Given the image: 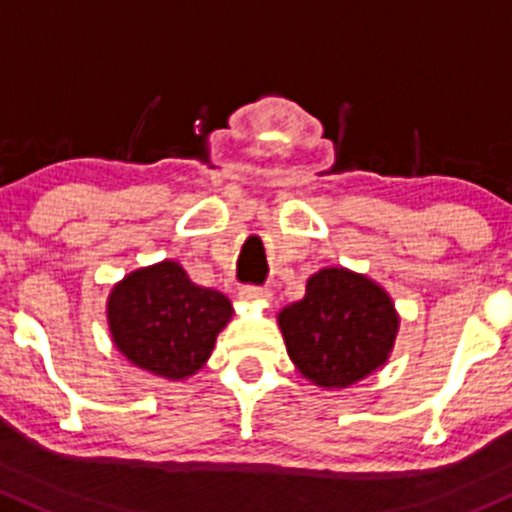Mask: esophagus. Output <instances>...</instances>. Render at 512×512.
<instances>
[{"mask_svg": "<svg viewBox=\"0 0 512 512\" xmlns=\"http://www.w3.org/2000/svg\"><path fill=\"white\" fill-rule=\"evenodd\" d=\"M239 298L244 302H256V305H266L271 300V290L261 288V285H244L239 290Z\"/></svg>", "mask_w": 512, "mask_h": 512, "instance_id": "1", "label": "esophagus"}]
</instances>
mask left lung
I'll list each match as a JSON object with an SVG mask.
<instances>
[{"instance_id": "left-lung-1", "label": "left lung", "mask_w": 512, "mask_h": 512, "mask_svg": "<svg viewBox=\"0 0 512 512\" xmlns=\"http://www.w3.org/2000/svg\"><path fill=\"white\" fill-rule=\"evenodd\" d=\"M293 364L320 388H349L388 361L400 317L386 290L361 273L322 268L305 298L280 310Z\"/></svg>"}]
</instances>
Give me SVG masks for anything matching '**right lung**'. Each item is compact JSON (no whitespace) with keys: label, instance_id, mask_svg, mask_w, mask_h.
<instances>
[{"label":"right lung","instance_id":"add662e5","mask_svg":"<svg viewBox=\"0 0 512 512\" xmlns=\"http://www.w3.org/2000/svg\"><path fill=\"white\" fill-rule=\"evenodd\" d=\"M232 315L227 295L195 285L175 261L129 273L107 300L114 346L134 366L168 381L205 366Z\"/></svg>","mask_w":512,"mask_h":512}]
</instances>
